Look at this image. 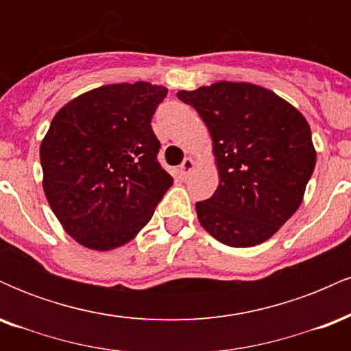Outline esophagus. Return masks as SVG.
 Here are the masks:
<instances>
[{"label":"esophagus","instance_id":"34e87169","mask_svg":"<svg viewBox=\"0 0 351 351\" xmlns=\"http://www.w3.org/2000/svg\"><path fill=\"white\" fill-rule=\"evenodd\" d=\"M193 170H195V162H193L191 158H184L183 163H181L178 168L181 176H188Z\"/></svg>","mask_w":351,"mask_h":351}]
</instances>
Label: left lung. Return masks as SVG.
<instances>
[{
	"label": "left lung",
	"mask_w": 351,
	"mask_h": 351,
	"mask_svg": "<svg viewBox=\"0 0 351 351\" xmlns=\"http://www.w3.org/2000/svg\"><path fill=\"white\" fill-rule=\"evenodd\" d=\"M176 95L208 127L219 176L215 195L196 203L199 224L231 247L267 241L299 209L315 168L305 117L251 82L221 80Z\"/></svg>",
	"instance_id": "left-lung-1"
}]
</instances>
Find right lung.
Listing matches in <instances>:
<instances>
[{"instance_id": "right-lung-1", "label": "right lung", "mask_w": 351, "mask_h": 351, "mask_svg": "<svg viewBox=\"0 0 351 351\" xmlns=\"http://www.w3.org/2000/svg\"><path fill=\"white\" fill-rule=\"evenodd\" d=\"M168 88L108 84L80 94L52 119L39 156L43 188L75 243L110 251L130 243L173 184L152 130Z\"/></svg>"}]
</instances>
